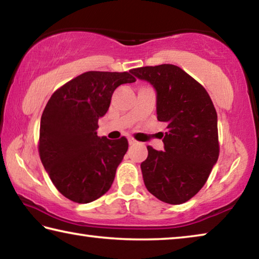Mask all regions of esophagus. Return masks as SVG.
<instances>
[{
    "mask_svg": "<svg viewBox=\"0 0 259 259\" xmlns=\"http://www.w3.org/2000/svg\"><path fill=\"white\" fill-rule=\"evenodd\" d=\"M128 142H129V145H135L136 144V140L134 138H129Z\"/></svg>",
    "mask_w": 259,
    "mask_h": 259,
    "instance_id": "1",
    "label": "esophagus"
}]
</instances>
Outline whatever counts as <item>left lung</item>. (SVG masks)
<instances>
[{"label": "left lung", "mask_w": 259, "mask_h": 259, "mask_svg": "<svg viewBox=\"0 0 259 259\" xmlns=\"http://www.w3.org/2000/svg\"><path fill=\"white\" fill-rule=\"evenodd\" d=\"M156 93L157 120L165 122L164 151L147 146L140 164L145 186L161 201L181 204L207 182L219 155L217 113L204 88L175 65L131 69Z\"/></svg>", "instance_id": "left-lung-1"}]
</instances>
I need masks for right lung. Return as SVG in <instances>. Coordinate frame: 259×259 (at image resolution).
Segmentation results:
<instances>
[{
	"label": "right lung",
	"mask_w": 259,
	"mask_h": 259,
	"mask_svg": "<svg viewBox=\"0 0 259 259\" xmlns=\"http://www.w3.org/2000/svg\"><path fill=\"white\" fill-rule=\"evenodd\" d=\"M136 78L123 72H87L59 88L42 113L38 152L65 198L89 203L111 188L128 140L98 137L114 90Z\"/></svg>",
	"instance_id": "obj_1"
}]
</instances>
